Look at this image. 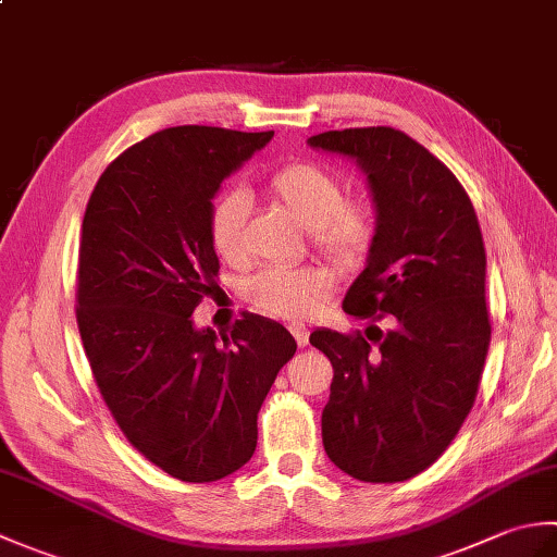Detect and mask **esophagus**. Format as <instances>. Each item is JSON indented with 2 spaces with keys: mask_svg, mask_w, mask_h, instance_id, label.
Masks as SVG:
<instances>
[{
  "mask_svg": "<svg viewBox=\"0 0 557 557\" xmlns=\"http://www.w3.org/2000/svg\"><path fill=\"white\" fill-rule=\"evenodd\" d=\"M289 333H292L294 339H297L299 347L309 345V333H306V325H301V323H289Z\"/></svg>",
  "mask_w": 557,
  "mask_h": 557,
  "instance_id": "34e87169",
  "label": "esophagus"
}]
</instances>
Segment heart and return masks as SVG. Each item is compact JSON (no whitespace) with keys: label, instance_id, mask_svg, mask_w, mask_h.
<instances>
[{"label":"heart","instance_id":"b5f03b06","mask_svg":"<svg viewBox=\"0 0 557 557\" xmlns=\"http://www.w3.org/2000/svg\"><path fill=\"white\" fill-rule=\"evenodd\" d=\"M268 188L277 203L285 206L304 227L311 242L337 263H354L369 251L373 239V218L361 203L345 200L337 176L313 162H289L270 176ZM248 218V196L224 191L210 206L208 234L215 253L227 263L246 256L244 227ZM333 287V272L318 265L265 268L246 282V299L256 309L299 318L311 313Z\"/></svg>","mask_w":557,"mask_h":557}]
</instances>
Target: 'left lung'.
I'll return each mask as SVG.
<instances>
[{
  "label": "left lung",
  "instance_id": "8db88e82",
  "mask_svg": "<svg viewBox=\"0 0 557 557\" xmlns=\"http://www.w3.org/2000/svg\"><path fill=\"white\" fill-rule=\"evenodd\" d=\"M306 144L357 162L375 208L369 256L342 309L393 315L387 333H311L335 371L321 419L325 453L351 479L407 481L453 443L486 363V248L476 212L457 176L397 128H345Z\"/></svg>",
  "mask_w": 557,
  "mask_h": 557
}]
</instances>
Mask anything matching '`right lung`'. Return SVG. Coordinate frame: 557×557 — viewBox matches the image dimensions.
<instances>
[{
    "label": "right lung",
    "mask_w": 557,
    "mask_h": 557,
    "mask_svg": "<svg viewBox=\"0 0 557 557\" xmlns=\"http://www.w3.org/2000/svg\"><path fill=\"white\" fill-rule=\"evenodd\" d=\"M270 138L162 128L102 172L83 215L76 318L90 371L126 441L180 481H218L251 459L260 405L297 351L263 315L230 335L194 323L218 287L212 198Z\"/></svg>",
    "instance_id": "obj_1"
}]
</instances>
